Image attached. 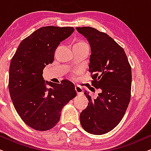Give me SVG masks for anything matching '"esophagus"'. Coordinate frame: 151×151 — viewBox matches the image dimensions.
Instances as JSON below:
<instances>
[{
    "label": "esophagus",
    "mask_w": 151,
    "mask_h": 151,
    "mask_svg": "<svg viewBox=\"0 0 151 151\" xmlns=\"http://www.w3.org/2000/svg\"><path fill=\"white\" fill-rule=\"evenodd\" d=\"M75 91L77 94H82V93H83V89H82L80 86H76Z\"/></svg>",
    "instance_id": "1"
}]
</instances>
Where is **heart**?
Wrapping results in <instances>:
<instances>
[{"label":"heart","mask_w":151,"mask_h":151,"mask_svg":"<svg viewBox=\"0 0 151 151\" xmlns=\"http://www.w3.org/2000/svg\"><path fill=\"white\" fill-rule=\"evenodd\" d=\"M78 43H81V44H86L84 42H78Z\"/></svg>","instance_id":"b5f03b06"}]
</instances>
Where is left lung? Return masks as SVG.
Returning <instances> with one entry per match:
<instances>
[{
	"label": "left lung",
	"instance_id": "obj_1",
	"mask_svg": "<svg viewBox=\"0 0 151 151\" xmlns=\"http://www.w3.org/2000/svg\"><path fill=\"white\" fill-rule=\"evenodd\" d=\"M91 46L89 70L92 85L100 89L96 98L85 91L89 102L80 114L82 127L101 135L121 122L131 96L132 70L125 51L107 34L92 27H77Z\"/></svg>",
	"mask_w": 151,
	"mask_h": 151
}]
</instances>
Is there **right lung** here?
<instances>
[{
	"instance_id": "1",
	"label": "right lung",
	"mask_w": 151,
	"mask_h": 151,
	"mask_svg": "<svg viewBox=\"0 0 151 151\" xmlns=\"http://www.w3.org/2000/svg\"><path fill=\"white\" fill-rule=\"evenodd\" d=\"M74 30L73 27L51 26L39 28L23 40L11 60V99L23 121L36 130H49L54 127L63 107L77 95L74 85L68 80L56 83L45 81L42 76L44 68L53 63L60 42Z\"/></svg>"
}]
</instances>
